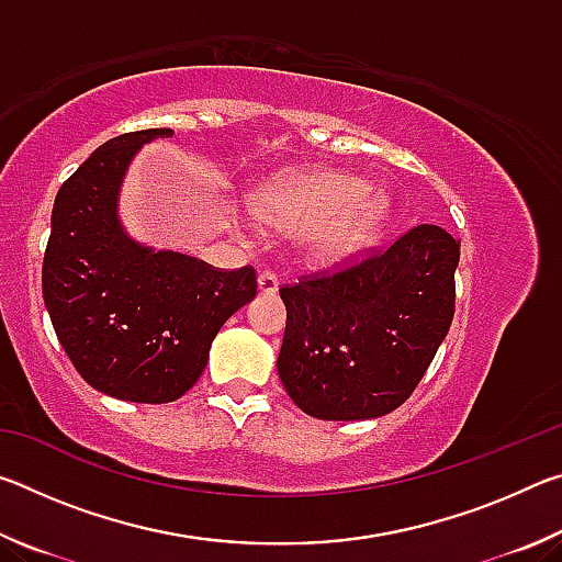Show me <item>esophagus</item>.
Masks as SVG:
<instances>
[{"label": "esophagus", "mask_w": 562, "mask_h": 562, "mask_svg": "<svg viewBox=\"0 0 562 562\" xmlns=\"http://www.w3.org/2000/svg\"><path fill=\"white\" fill-rule=\"evenodd\" d=\"M278 288H280V274H278V272L262 270V272L258 274V290H260L262 294L278 292Z\"/></svg>", "instance_id": "34e87169"}]
</instances>
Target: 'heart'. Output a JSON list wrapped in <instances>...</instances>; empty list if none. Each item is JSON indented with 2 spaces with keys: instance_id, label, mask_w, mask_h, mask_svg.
Listing matches in <instances>:
<instances>
[{
  "instance_id": "obj_1",
  "label": "heart",
  "mask_w": 562,
  "mask_h": 562,
  "mask_svg": "<svg viewBox=\"0 0 562 562\" xmlns=\"http://www.w3.org/2000/svg\"><path fill=\"white\" fill-rule=\"evenodd\" d=\"M372 186L339 170H304L265 180L247 195V213L280 233L304 231V247L315 262L355 255L382 233L389 203L369 195Z\"/></svg>"
}]
</instances>
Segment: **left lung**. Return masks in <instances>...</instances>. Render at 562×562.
Instances as JSON below:
<instances>
[{
    "instance_id": "8db88e82",
    "label": "left lung",
    "mask_w": 562,
    "mask_h": 562,
    "mask_svg": "<svg viewBox=\"0 0 562 562\" xmlns=\"http://www.w3.org/2000/svg\"><path fill=\"white\" fill-rule=\"evenodd\" d=\"M459 247L443 227L416 225L364 258L282 284L278 372L292 402L325 422L402 406L451 327Z\"/></svg>"
}]
</instances>
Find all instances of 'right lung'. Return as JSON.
Returning <instances> with one entry per match:
<instances>
[{"label": "right lung", "instance_id": "add662e5", "mask_svg": "<svg viewBox=\"0 0 562 562\" xmlns=\"http://www.w3.org/2000/svg\"><path fill=\"white\" fill-rule=\"evenodd\" d=\"M170 128L106 140L64 180L52 211L42 292L76 372L99 392L168 404L198 382L225 319L258 292L252 265L213 268L123 233L116 201L136 150Z\"/></svg>", "mask_w": 562, "mask_h": 562}]
</instances>
